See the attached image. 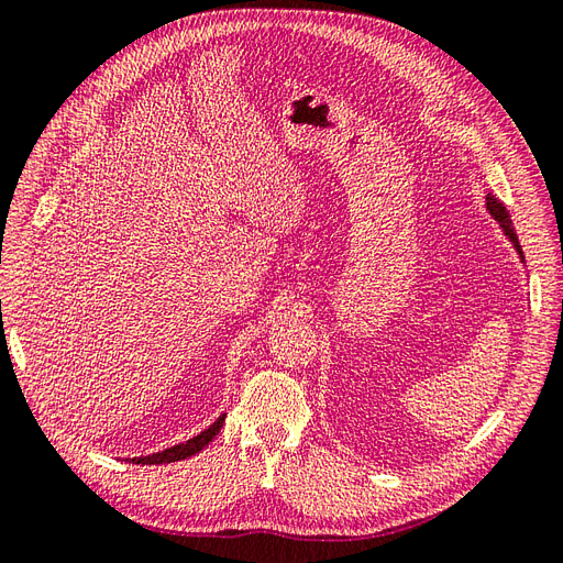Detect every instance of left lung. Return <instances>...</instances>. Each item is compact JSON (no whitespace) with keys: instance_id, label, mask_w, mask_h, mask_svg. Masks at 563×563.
<instances>
[{"instance_id":"left-lung-1","label":"left lung","mask_w":563,"mask_h":563,"mask_svg":"<svg viewBox=\"0 0 563 563\" xmlns=\"http://www.w3.org/2000/svg\"><path fill=\"white\" fill-rule=\"evenodd\" d=\"M486 207H488V211H490V216L498 220L500 223V228L505 230V234L509 236V242L515 244V249L519 251V255H521V261H523V253H521V244H519V240H517V232H515V228H512V220H509V213H507V209L503 207V201L498 199V197H493V195H488L486 197Z\"/></svg>"}]
</instances>
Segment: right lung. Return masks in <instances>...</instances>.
<instances>
[{"label":"right lung","instance_id":"1","mask_svg":"<svg viewBox=\"0 0 563 563\" xmlns=\"http://www.w3.org/2000/svg\"><path fill=\"white\" fill-rule=\"evenodd\" d=\"M225 422V413L220 416L209 430H203L201 434L192 437L190 441H185V444H178V446H172L166 449L162 453H152V455H143V457H129V463H135V465H164V463H176V460H185V457H192L195 453H199L203 446L209 444V441L220 432V428H223Z\"/></svg>","mask_w":563,"mask_h":563}]
</instances>
